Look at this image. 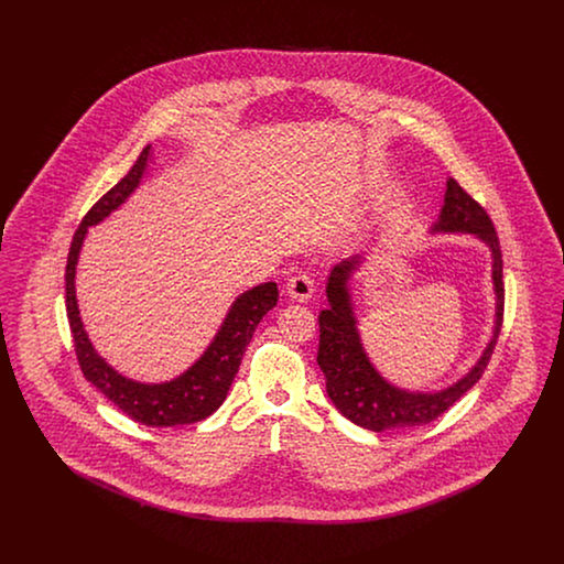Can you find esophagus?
<instances>
[{"mask_svg":"<svg viewBox=\"0 0 564 564\" xmlns=\"http://www.w3.org/2000/svg\"><path fill=\"white\" fill-rule=\"evenodd\" d=\"M285 290H288V294H290V297L295 300V302H306V300L313 295V292H315V283H313V279H311L308 274L297 272L294 276H290Z\"/></svg>","mask_w":564,"mask_h":564,"instance_id":"34e87169","label":"esophagus"}]
</instances>
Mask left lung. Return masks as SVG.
Returning a JSON list of instances; mask_svg holds the SVG:
<instances>
[{
  "mask_svg": "<svg viewBox=\"0 0 564 564\" xmlns=\"http://www.w3.org/2000/svg\"><path fill=\"white\" fill-rule=\"evenodd\" d=\"M469 235L490 251V279L495 292L492 334L476 364L435 391L405 389L380 375L364 347L359 322L355 315L352 276L364 267L366 256L355 253L329 270L325 295L327 308L319 313V350L317 364L325 375L327 398L350 423L370 431L405 430L427 425L460 400L482 376L484 368L499 338L503 322V260L495 226L482 207L456 184L446 180L444 205L431 224L430 235Z\"/></svg>",
  "mask_w": 564,
  "mask_h": 564,
  "instance_id": "1",
  "label": "left lung"
}]
</instances>
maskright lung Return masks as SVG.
<instances>
[{
  "label": "right lung",
  "mask_w": 564,
  "mask_h": 564,
  "mask_svg": "<svg viewBox=\"0 0 564 564\" xmlns=\"http://www.w3.org/2000/svg\"><path fill=\"white\" fill-rule=\"evenodd\" d=\"M150 162H154V150L148 143L134 161L131 171L84 215L67 256L65 302L72 336L76 343V355L86 380L137 423L148 427H175L198 423L212 416L224 403L228 389L239 372L242 352L251 343L258 323L262 322V317L272 306H276L279 290L274 281H267L237 295L219 329L215 332L209 347L203 350V355L188 370L171 380H134L118 372L104 355H99L84 329L76 295V270L80 262L82 245L88 235V228L101 224L131 198V194L141 186L143 177L148 175Z\"/></svg>",
  "instance_id": "1"
}]
</instances>
